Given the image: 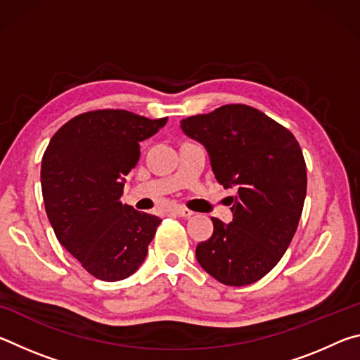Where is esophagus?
<instances>
[{
  "label": "esophagus",
  "instance_id": "1",
  "mask_svg": "<svg viewBox=\"0 0 360 360\" xmlns=\"http://www.w3.org/2000/svg\"><path fill=\"white\" fill-rule=\"evenodd\" d=\"M173 214L178 216V217H184V219H188L193 216V211L187 210V208H182V206H179V208H174L173 210Z\"/></svg>",
  "mask_w": 360,
  "mask_h": 360
}]
</instances>
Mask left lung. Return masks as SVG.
Returning <instances> with one entry per match:
<instances>
[{
  "instance_id": "8db88e82",
  "label": "left lung",
  "mask_w": 360,
  "mask_h": 360,
  "mask_svg": "<svg viewBox=\"0 0 360 360\" xmlns=\"http://www.w3.org/2000/svg\"><path fill=\"white\" fill-rule=\"evenodd\" d=\"M181 129L208 150L219 184L238 188L231 222L211 217V238L195 249L198 264L225 285L259 281L284 255L302 216L307 165L298 141L246 105L182 119Z\"/></svg>"
}]
</instances>
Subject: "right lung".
Returning <instances> with one entry per match:
<instances>
[{
  "instance_id": "obj_1",
  "label": "right lung",
  "mask_w": 360,
  "mask_h": 360,
  "mask_svg": "<svg viewBox=\"0 0 360 360\" xmlns=\"http://www.w3.org/2000/svg\"><path fill=\"white\" fill-rule=\"evenodd\" d=\"M167 120L124 109L84 112L66 122L42 155V197L57 240L101 281L133 275L162 222L122 205L120 197L139 160V143Z\"/></svg>"
}]
</instances>
